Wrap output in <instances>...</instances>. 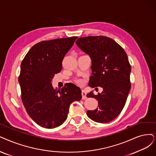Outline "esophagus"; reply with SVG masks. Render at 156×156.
Masks as SVG:
<instances>
[{
	"mask_svg": "<svg viewBox=\"0 0 156 156\" xmlns=\"http://www.w3.org/2000/svg\"><path fill=\"white\" fill-rule=\"evenodd\" d=\"M81 94H82V98H83V100H85L87 97H86V92H85L84 90H82Z\"/></svg>",
	"mask_w": 156,
	"mask_h": 156,
	"instance_id": "1",
	"label": "esophagus"
}]
</instances>
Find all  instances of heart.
<instances>
[{
  "label": "heart",
  "instance_id": "heart-1",
  "mask_svg": "<svg viewBox=\"0 0 156 156\" xmlns=\"http://www.w3.org/2000/svg\"><path fill=\"white\" fill-rule=\"evenodd\" d=\"M76 82L78 84H82V83H83V81L80 79H76Z\"/></svg>",
  "mask_w": 156,
  "mask_h": 156
}]
</instances>
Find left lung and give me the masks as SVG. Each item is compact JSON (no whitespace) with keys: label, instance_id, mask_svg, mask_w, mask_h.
<instances>
[{"label":"left lung","instance_id":"8db88e82","mask_svg":"<svg viewBox=\"0 0 156 156\" xmlns=\"http://www.w3.org/2000/svg\"><path fill=\"white\" fill-rule=\"evenodd\" d=\"M76 44L91 59L92 75L88 85L103 88L98 95L93 92L87 94V97L98 101V108L88 110L87 115L96 122H109L122 112L131 88V66L127 55L114 40L104 36L79 38Z\"/></svg>","mask_w":156,"mask_h":156}]
</instances>
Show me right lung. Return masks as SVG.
<instances>
[{"label": "right lung", "instance_id": "1", "mask_svg": "<svg viewBox=\"0 0 156 156\" xmlns=\"http://www.w3.org/2000/svg\"><path fill=\"white\" fill-rule=\"evenodd\" d=\"M77 38L40 41L30 48L22 62L18 77L22 101L29 116L41 127L61 126L67 118L70 105L82 98L81 90L73 84L57 90L51 83Z\"/></svg>", "mask_w": 156, "mask_h": 156}]
</instances>
